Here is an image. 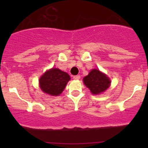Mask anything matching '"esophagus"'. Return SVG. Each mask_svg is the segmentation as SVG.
Returning a JSON list of instances; mask_svg holds the SVG:
<instances>
[{"mask_svg":"<svg viewBox=\"0 0 148 148\" xmlns=\"http://www.w3.org/2000/svg\"><path fill=\"white\" fill-rule=\"evenodd\" d=\"M73 78H74V79H75V80H78L80 79V76L79 75L74 76V77H73Z\"/></svg>","mask_w":148,"mask_h":148,"instance_id":"obj_1","label":"esophagus"}]
</instances>
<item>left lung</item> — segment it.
<instances>
[{
  "mask_svg": "<svg viewBox=\"0 0 148 148\" xmlns=\"http://www.w3.org/2000/svg\"><path fill=\"white\" fill-rule=\"evenodd\" d=\"M84 84L91 92L98 95L105 91L110 85V80L104 74L97 69H92L83 79Z\"/></svg>",
  "mask_w": 148,
  "mask_h": 148,
  "instance_id": "obj_1",
  "label": "left lung"
}]
</instances>
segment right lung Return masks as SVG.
Wrapping results in <instances>:
<instances>
[{"instance_id":"right-lung-1","label":"right lung","mask_w":148,"mask_h":148,"mask_svg":"<svg viewBox=\"0 0 148 148\" xmlns=\"http://www.w3.org/2000/svg\"><path fill=\"white\" fill-rule=\"evenodd\" d=\"M70 77L59 69H51L44 73L39 79L41 90L48 95L58 96L64 89Z\"/></svg>"}]
</instances>
